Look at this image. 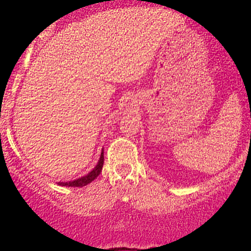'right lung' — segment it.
Returning a JSON list of instances; mask_svg holds the SVG:
<instances>
[{
	"label": "right lung",
	"instance_id": "1",
	"mask_svg": "<svg viewBox=\"0 0 251 251\" xmlns=\"http://www.w3.org/2000/svg\"><path fill=\"white\" fill-rule=\"evenodd\" d=\"M102 165H103V150L101 152V155H100V159H99V163H98V165L92 170L88 175L83 176V177L77 178V179L72 180V181H59V185L75 186V188H81V186L87 185V184L91 183V181H93L98 176L100 175V172H101L102 170Z\"/></svg>",
	"mask_w": 251,
	"mask_h": 251
}]
</instances>
